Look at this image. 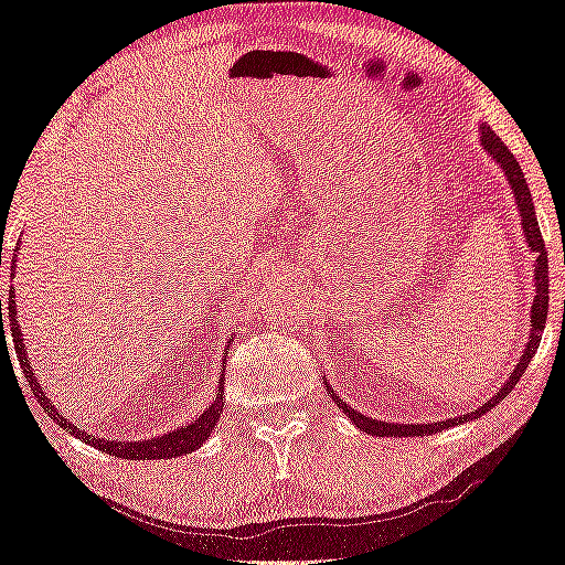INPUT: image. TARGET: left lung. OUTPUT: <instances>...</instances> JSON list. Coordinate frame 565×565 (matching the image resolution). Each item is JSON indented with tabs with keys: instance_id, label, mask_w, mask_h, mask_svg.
<instances>
[{
	"instance_id": "1",
	"label": "left lung",
	"mask_w": 565,
	"mask_h": 565,
	"mask_svg": "<svg viewBox=\"0 0 565 565\" xmlns=\"http://www.w3.org/2000/svg\"><path fill=\"white\" fill-rule=\"evenodd\" d=\"M479 141H482V149L494 159V164L500 167L508 177V184L512 190V198H515L518 213H520V228H523V238L530 254L535 256L533 264V284H535V297H533V307H530V334L525 342L523 355H520L515 370H510V377L504 381L502 388L492 395L490 401L482 403L477 411H469L467 416H457V418H446V420H434V424H395V420H381V418H370L363 416L360 411H355L350 403H344L340 395L332 391V385L327 383L324 377V388L330 393V398L337 403V408L348 416L352 424H355L360 431H365L370 436H393V439H406V436H428L436 431H444L449 426H459L469 418H479L498 406L502 398H508L510 391L515 388L520 377L530 365V360L535 358L537 348H541V334L545 330V319H548V254H545V243L541 228H537V215H535V205H533V195H530V188L525 182V174L520 170L518 159L510 154V149L502 145V139L494 134L490 126H479Z\"/></svg>"
}]
</instances>
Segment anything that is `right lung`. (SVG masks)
Listing matches in <instances>:
<instances>
[{
	"mask_svg": "<svg viewBox=\"0 0 565 565\" xmlns=\"http://www.w3.org/2000/svg\"><path fill=\"white\" fill-rule=\"evenodd\" d=\"M20 250V248H14ZM17 258V254H14ZM12 268H14V260H12ZM7 316V320L1 317ZM4 324L12 327V342H14V352H17V360H20V367L24 377H28L32 393H35V398L42 408L47 411V416L57 420L61 424L63 431H67L75 439H83L88 446H94V449H100L106 454H111V457H119V459H172V457H184V454H192L198 449V446L207 439L210 434L215 431L217 420H221V411H223V373H225V365L221 363V381H217V391H215V398L210 406L202 411V414L190 420V424H184L180 428H174V431H167V434H159L154 439H121V441H108V439H100L98 434H86L81 431L78 426H73V420H67L63 416V411L55 406L53 401L47 398L45 391H42L40 381L32 373L30 367V358H28V348H24V337L20 332V324H17V307H14V291H10V307H7V315H2V299H0V340L2 344L7 342V334H4ZM228 352V348H225ZM223 352V355H225Z\"/></svg>",
	"mask_w": 565,
	"mask_h": 565,
	"instance_id": "1",
	"label": "right lung"
}]
</instances>
